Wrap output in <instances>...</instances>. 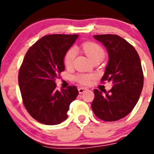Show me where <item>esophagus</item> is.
Instances as JSON below:
<instances>
[{
	"label": "esophagus",
	"mask_w": 154,
	"mask_h": 154,
	"mask_svg": "<svg viewBox=\"0 0 154 154\" xmlns=\"http://www.w3.org/2000/svg\"><path fill=\"white\" fill-rule=\"evenodd\" d=\"M86 90H87L86 88H83V87H80V88H79V89H78L79 92L80 94L83 93V92H85V91H86Z\"/></svg>",
	"instance_id": "obj_1"
}]
</instances>
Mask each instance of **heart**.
<instances>
[{
	"label": "heart",
	"instance_id": "heart-1",
	"mask_svg": "<svg viewBox=\"0 0 154 154\" xmlns=\"http://www.w3.org/2000/svg\"><path fill=\"white\" fill-rule=\"evenodd\" d=\"M82 49L86 55L92 61L96 60V58L105 57V51L103 48L94 42H85L82 45ZM76 56V50L75 48H71L66 52L64 57V65L67 69L72 68L74 65L75 58ZM95 78V75L92 74H78L75 76L74 79L78 83L82 85H88L91 84L92 80Z\"/></svg>",
	"mask_w": 154,
	"mask_h": 154
}]
</instances>
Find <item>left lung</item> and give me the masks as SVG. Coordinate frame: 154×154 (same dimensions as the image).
Instances as JSON below:
<instances>
[{"label":"left lung","instance_id":"8db88e82","mask_svg":"<svg viewBox=\"0 0 154 154\" xmlns=\"http://www.w3.org/2000/svg\"><path fill=\"white\" fill-rule=\"evenodd\" d=\"M94 38L101 42L109 54V63L102 83L112 82L108 92L94 89L92 109L103 121L113 122L131 112L142 92L143 72L138 53L134 47L116 35H98Z\"/></svg>","mask_w":154,"mask_h":154}]
</instances>
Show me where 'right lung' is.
Here are the masks:
<instances>
[{
	"mask_svg": "<svg viewBox=\"0 0 154 154\" xmlns=\"http://www.w3.org/2000/svg\"><path fill=\"white\" fill-rule=\"evenodd\" d=\"M78 35H48L30 47L18 72L24 107L35 120L57 125L67 119L71 103L79 94L75 85L58 91L55 79L65 70L64 57Z\"/></svg>",
	"mask_w": 154,
	"mask_h": 154,
	"instance_id": "right-lung-1",
	"label": "right lung"
}]
</instances>
